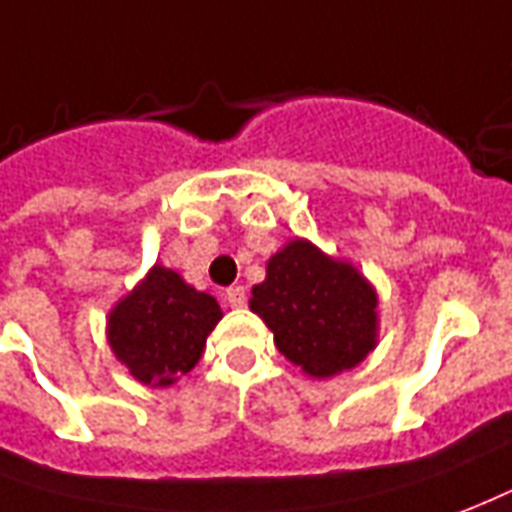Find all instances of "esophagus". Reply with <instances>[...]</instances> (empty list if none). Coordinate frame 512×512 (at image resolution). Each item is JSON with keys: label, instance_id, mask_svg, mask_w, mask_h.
<instances>
[{"label": "esophagus", "instance_id": "1", "mask_svg": "<svg viewBox=\"0 0 512 512\" xmlns=\"http://www.w3.org/2000/svg\"><path fill=\"white\" fill-rule=\"evenodd\" d=\"M226 302H229L231 308H242V305L248 302V294H245L242 286H229V289H226Z\"/></svg>", "mask_w": 512, "mask_h": 512}]
</instances>
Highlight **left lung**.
I'll return each mask as SVG.
<instances>
[{"mask_svg": "<svg viewBox=\"0 0 512 512\" xmlns=\"http://www.w3.org/2000/svg\"><path fill=\"white\" fill-rule=\"evenodd\" d=\"M251 311L275 335L278 352L305 374L349 371L376 346V292L352 264L294 240L267 264L253 286Z\"/></svg>", "mask_w": 512, "mask_h": 512, "instance_id": "left-lung-1", "label": "left lung"}]
</instances>
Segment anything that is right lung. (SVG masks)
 Wrapping results in <instances>:
<instances>
[{
	"label": "right lung",
	"mask_w": 512,
	"mask_h": 512,
	"mask_svg": "<svg viewBox=\"0 0 512 512\" xmlns=\"http://www.w3.org/2000/svg\"><path fill=\"white\" fill-rule=\"evenodd\" d=\"M220 316L215 297L196 292L177 272L152 267L108 316V343L138 382L169 387L199 363Z\"/></svg>",
	"instance_id": "add662e5"
}]
</instances>
